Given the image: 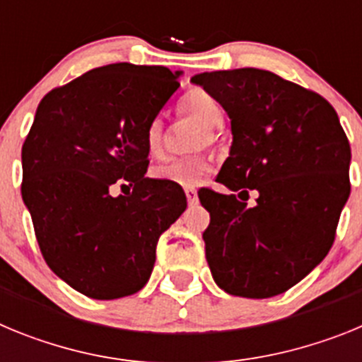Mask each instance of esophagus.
<instances>
[{
    "mask_svg": "<svg viewBox=\"0 0 362 362\" xmlns=\"http://www.w3.org/2000/svg\"><path fill=\"white\" fill-rule=\"evenodd\" d=\"M185 194H187V201H188V204H190V206H194V204H197V190L196 188H192V187H188V188H185Z\"/></svg>",
    "mask_w": 362,
    "mask_h": 362,
    "instance_id": "1",
    "label": "esophagus"
}]
</instances>
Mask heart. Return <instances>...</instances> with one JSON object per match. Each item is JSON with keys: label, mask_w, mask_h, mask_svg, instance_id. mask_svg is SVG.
Returning <instances> with one entry per match:
<instances>
[{"label": "heart", "mask_w": 362, "mask_h": 362, "mask_svg": "<svg viewBox=\"0 0 362 362\" xmlns=\"http://www.w3.org/2000/svg\"><path fill=\"white\" fill-rule=\"evenodd\" d=\"M183 110L192 114L209 129H217L223 123V110L216 99L204 90H194L183 99ZM214 141V132L209 134ZM145 145L152 158L159 159L165 156V124L159 117L152 119L145 130ZM210 172L209 159L204 158H177L156 168V177L159 181L179 185V187H194Z\"/></svg>", "instance_id": "obj_1"}]
</instances>
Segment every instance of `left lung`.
Listing matches in <instances>:
<instances>
[{
  "mask_svg": "<svg viewBox=\"0 0 362 362\" xmlns=\"http://www.w3.org/2000/svg\"><path fill=\"white\" fill-rule=\"evenodd\" d=\"M230 117L232 146L217 181L248 196L206 190L204 250L230 296L267 299L305 279L330 252L350 196V143L325 98L261 69L217 70L190 79Z\"/></svg>",
  "mask_w": 362,
  "mask_h": 362,
  "instance_id": "left-lung-1",
  "label": "left lung"
}]
</instances>
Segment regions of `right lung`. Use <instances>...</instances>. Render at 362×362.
Here are the masks:
<instances>
[{
    "label": "right lung",
    "instance_id": "1",
    "mask_svg": "<svg viewBox=\"0 0 362 362\" xmlns=\"http://www.w3.org/2000/svg\"><path fill=\"white\" fill-rule=\"evenodd\" d=\"M181 74L114 63L54 88L37 107L21 148V196L49 268L83 296L139 292L159 235L187 209L177 185L145 177V130ZM119 178L132 194L111 196Z\"/></svg>",
    "mask_w": 362,
    "mask_h": 362
}]
</instances>
